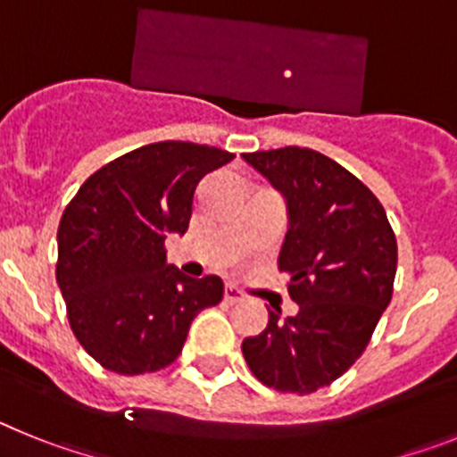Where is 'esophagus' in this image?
<instances>
[{
  "mask_svg": "<svg viewBox=\"0 0 457 457\" xmlns=\"http://www.w3.org/2000/svg\"><path fill=\"white\" fill-rule=\"evenodd\" d=\"M242 297H245V295H242V290L237 288V286H233V284H226L224 286V300L228 302V304H236V302H242Z\"/></svg>",
  "mask_w": 457,
  "mask_h": 457,
  "instance_id": "esophagus-1",
  "label": "esophagus"
}]
</instances>
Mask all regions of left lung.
Listing matches in <instances>:
<instances>
[{
  "label": "left lung",
  "instance_id": "left-lung-1",
  "mask_svg": "<svg viewBox=\"0 0 457 457\" xmlns=\"http://www.w3.org/2000/svg\"><path fill=\"white\" fill-rule=\"evenodd\" d=\"M286 199L278 270L300 311L242 341L263 385L286 394L329 386L361 357L394 293L398 247L386 212L348 169L311 148L242 153Z\"/></svg>",
  "mask_w": 457,
  "mask_h": 457
}]
</instances>
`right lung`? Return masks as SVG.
Wrapping results in <instances>:
<instances>
[{
    "mask_svg": "<svg viewBox=\"0 0 457 457\" xmlns=\"http://www.w3.org/2000/svg\"><path fill=\"white\" fill-rule=\"evenodd\" d=\"M233 157L192 141L148 144L88 176L63 210L56 284L72 334L107 370L173 364L196 313L221 302V278L169 265L164 240L187 231L199 183Z\"/></svg>",
    "mask_w": 457,
    "mask_h": 457,
    "instance_id": "right-lung-1",
    "label": "right lung"
}]
</instances>
